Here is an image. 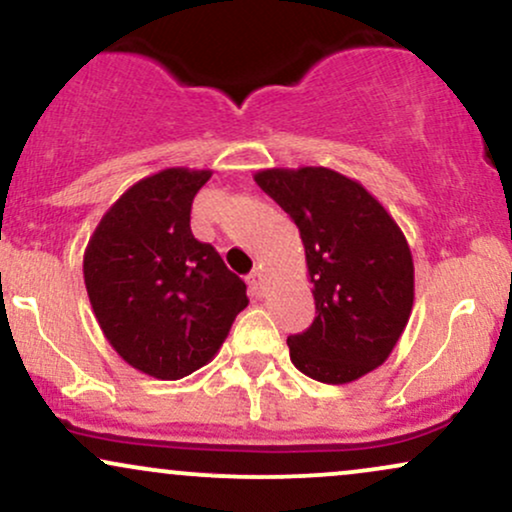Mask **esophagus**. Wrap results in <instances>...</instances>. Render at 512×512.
Returning <instances> with one entry per match:
<instances>
[{"label":"esophagus","mask_w":512,"mask_h":512,"mask_svg":"<svg viewBox=\"0 0 512 512\" xmlns=\"http://www.w3.org/2000/svg\"><path fill=\"white\" fill-rule=\"evenodd\" d=\"M248 284H250V291L255 293V296H262V293H264V276H262L260 269H255V272L248 276Z\"/></svg>","instance_id":"34e87169"}]
</instances>
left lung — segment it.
I'll return each mask as SVG.
<instances>
[{"label": "left lung", "mask_w": 512, "mask_h": 512, "mask_svg": "<svg viewBox=\"0 0 512 512\" xmlns=\"http://www.w3.org/2000/svg\"><path fill=\"white\" fill-rule=\"evenodd\" d=\"M255 182L301 231L313 281V325L286 339L293 366L327 385L383 366L414 305L402 228L361 182L332 168H264Z\"/></svg>", "instance_id": "1"}]
</instances>
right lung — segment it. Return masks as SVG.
Wrapping results in <instances>:
<instances>
[{
  "label": "right lung",
  "instance_id": "right-lung-1",
  "mask_svg": "<svg viewBox=\"0 0 512 512\" xmlns=\"http://www.w3.org/2000/svg\"><path fill=\"white\" fill-rule=\"evenodd\" d=\"M211 170L166 168L134 182L84 250L93 315L122 361L180 380L219 354L248 305L245 281L192 236L190 209Z\"/></svg>",
  "mask_w": 512,
  "mask_h": 512
}]
</instances>
